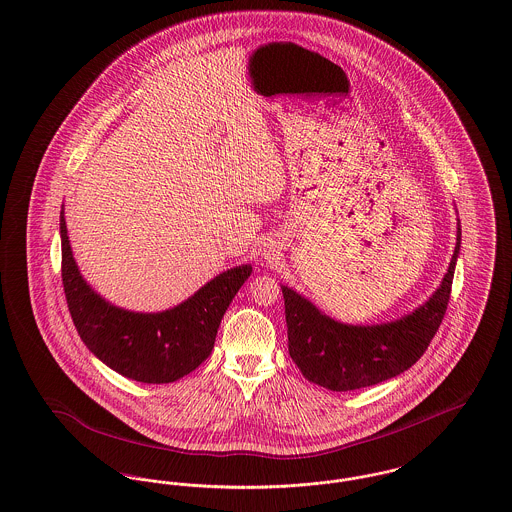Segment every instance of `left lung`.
Masks as SVG:
<instances>
[{
    "label": "left lung",
    "mask_w": 512,
    "mask_h": 512,
    "mask_svg": "<svg viewBox=\"0 0 512 512\" xmlns=\"http://www.w3.org/2000/svg\"><path fill=\"white\" fill-rule=\"evenodd\" d=\"M460 238L458 222L456 247L441 286L416 311L391 323L371 327L338 323L292 288L282 286L288 352L303 377L329 391L346 392L383 383L410 369L445 317Z\"/></svg>",
    "instance_id": "left-lung-1"
}]
</instances>
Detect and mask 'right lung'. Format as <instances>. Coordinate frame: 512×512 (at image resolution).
I'll list each match as a JSON object with an SVG mask.
<instances>
[{
  "label": "right lung",
  "mask_w": 512,
  "mask_h": 512,
  "mask_svg": "<svg viewBox=\"0 0 512 512\" xmlns=\"http://www.w3.org/2000/svg\"><path fill=\"white\" fill-rule=\"evenodd\" d=\"M61 280L77 332L92 354L123 377L174 383L211 356L228 305L251 274V265L218 274L189 300L160 313H135L100 298L73 259L60 214Z\"/></svg>",
  "instance_id": "1"
}]
</instances>
